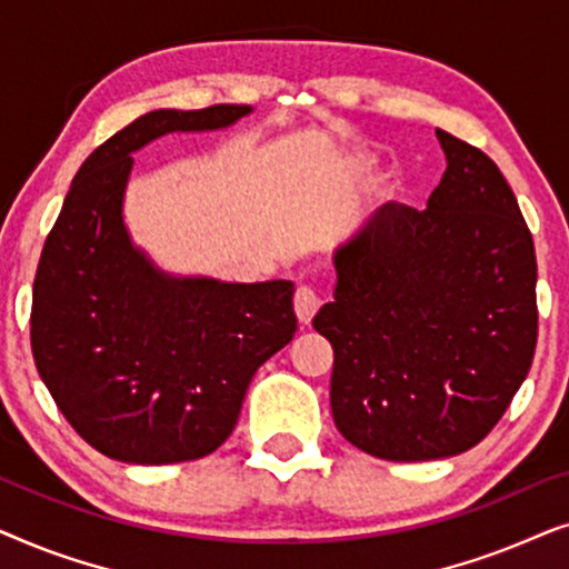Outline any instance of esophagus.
<instances>
[{"label":"esophagus","mask_w":569,"mask_h":569,"mask_svg":"<svg viewBox=\"0 0 569 569\" xmlns=\"http://www.w3.org/2000/svg\"><path fill=\"white\" fill-rule=\"evenodd\" d=\"M318 308H321V298L310 287H298V292H295V313H298V321L308 326L318 313Z\"/></svg>","instance_id":"obj_1"}]
</instances>
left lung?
I'll use <instances>...</instances> for the list:
<instances>
[{
    "instance_id": "8db88e82",
    "label": "left lung",
    "mask_w": 569,
    "mask_h": 569,
    "mask_svg": "<svg viewBox=\"0 0 569 569\" xmlns=\"http://www.w3.org/2000/svg\"><path fill=\"white\" fill-rule=\"evenodd\" d=\"M446 173L425 212L378 207L333 251L337 430L386 461L458 456L487 438L531 370L536 253L500 168L438 129Z\"/></svg>"
}]
</instances>
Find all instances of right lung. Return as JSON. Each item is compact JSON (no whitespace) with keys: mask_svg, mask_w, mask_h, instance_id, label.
Instances as JSON below:
<instances>
[{"mask_svg":"<svg viewBox=\"0 0 569 569\" xmlns=\"http://www.w3.org/2000/svg\"><path fill=\"white\" fill-rule=\"evenodd\" d=\"M251 106L158 108L98 147L69 186L33 282L30 345L67 422L123 463L204 458L230 438L253 372L298 331L295 284L173 274L131 238L134 152L230 129Z\"/></svg>","mask_w":569,"mask_h":569,"instance_id":"right-lung-1","label":"right lung"}]
</instances>
